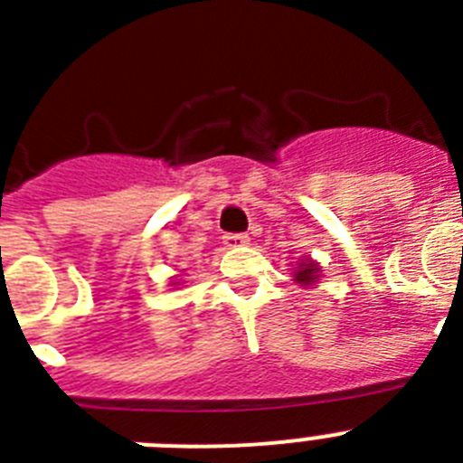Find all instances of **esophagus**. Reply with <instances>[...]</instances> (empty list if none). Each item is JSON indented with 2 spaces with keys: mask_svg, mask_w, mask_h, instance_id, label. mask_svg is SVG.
Here are the masks:
<instances>
[{
  "mask_svg": "<svg viewBox=\"0 0 463 463\" xmlns=\"http://www.w3.org/2000/svg\"><path fill=\"white\" fill-rule=\"evenodd\" d=\"M248 241H250V236L248 234H224L222 236V243L227 245V248H243V245H248Z\"/></svg>",
  "mask_w": 463,
  "mask_h": 463,
  "instance_id": "34e87169",
  "label": "esophagus"
}]
</instances>
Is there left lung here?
I'll use <instances>...</instances> for the list:
<instances>
[{
	"instance_id": "1",
	"label": "left lung",
	"mask_w": 463,
	"mask_h": 463,
	"mask_svg": "<svg viewBox=\"0 0 463 463\" xmlns=\"http://www.w3.org/2000/svg\"><path fill=\"white\" fill-rule=\"evenodd\" d=\"M317 271H320V269L315 267V261H306V264H301V269L294 273V278H297L298 282H304V285H310V282H315V278H317Z\"/></svg>"
}]
</instances>
